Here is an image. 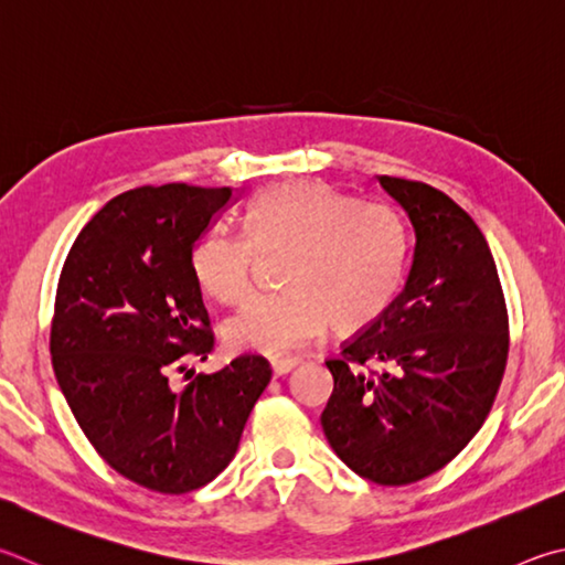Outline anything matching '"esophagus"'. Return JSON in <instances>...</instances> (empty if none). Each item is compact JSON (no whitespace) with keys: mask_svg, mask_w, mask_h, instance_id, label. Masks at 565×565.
<instances>
[{"mask_svg":"<svg viewBox=\"0 0 565 565\" xmlns=\"http://www.w3.org/2000/svg\"><path fill=\"white\" fill-rule=\"evenodd\" d=\"M296 365H299L296 358H281V361H271V371L276 377H281V375H289Z\"/></svg>","mask_w":565,"mask_h":565,"instance_id":"1","label":"esophagus"}]
</instances>
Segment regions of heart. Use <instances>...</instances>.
<instances>
[{"instance_id":"obj_1","label":"heart","mask_w":565,"mask_h":565,"mask_svg":"<svg viewBox=\"0 0 565 565\" xmlns=\"http://www.w3.org/2000/svg\"><path fill=\"white\" fill-rule=\"evenodd\" d=\"M249 237L224 227L204 232L190 266L200 289L220 303L247 296L256 256L284 252L279 284L227 323L237 351L281 355L306 345L331 321L351 333L375 323L393 303L405 271V230L393 212L355 204L321 180L271 184L247 210Z\"/></svg>"}]
</instances>
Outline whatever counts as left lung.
<instances>
[{"instance_id": "left-lung-1", "label": "left lung", "mask_w": 565, "mask_h": 565, "mask_svg": "<svg viewBox=\"0 0 565 565\" xmlns=\"http://www.w3.org/2000/svg\"><path fill=\"white\" fill-rule=\"evenodd\" d=\"M377 184L407 214L409 269L387 311L326 361L333 393L321 425L355 475L403 487L443 469L484 425L507 367L509 318L475 220L425 182Z\"/></svg>"}]
</instances>
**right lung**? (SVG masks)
I'll list each match as a JSON object with an SVG mask.
<instances>
[{"instance_id": "add662e5", "label": "right lung", "mask_w": 565, "mask_h": 565, "mask_svg": "<svg viewBox=\"0 0 565 565\" xmlns=\"http://www.w3.org/2000/svg\"><path fill=\"white\" fill-rule=\"evenodd\" d=\"M234 202L232 188L184 182L122 192L81 230L61 269L51 323L61 393L96 452L160 494L200 489L230 465L271 381L266 358L239 355L182 390L170 383L188 358L212 351L190 256Z\"/></svg>"}]
</instances>
